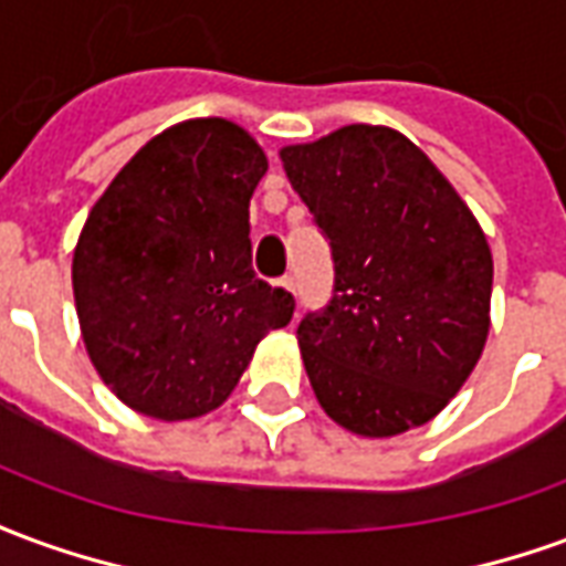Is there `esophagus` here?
<instances>
[{
	"label": "esophagus",
	"mask_w": 566,
	"mask_h": 566,
	"mask_svg": "<svg viewBox=\"0 0 566 566\" xmlns=\"http://www.w3.org/2000/svg\"><path fill=\"white\" fill-rule=\"evenodd\" d=\"M279 284H282L287 294H294V279H291V275H284V279Z\"/></svg>",
	"instance_id": "esophagus-1"
}]
</instances>
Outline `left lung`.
<instances>
[{"instance_id": "obj_1", "label": "left lung", "mask_w": 566, "mask_h": 566, "mask_svg": "<svg viewBox=\"0 0 566 566\" xmlns=\"http://www.w3.org/2000/svg\"><path fill=\"white\" fill-rule=\"evenodd\" d=\"M333 248V296L296 327L321 409L357 437L437 418L482 357L491 248L424 150L352 124L279 150Z\"/></svg>"}]
</instances>
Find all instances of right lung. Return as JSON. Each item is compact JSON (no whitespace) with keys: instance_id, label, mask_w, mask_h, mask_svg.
Returning <instances> with one entry per match:
<instances>
[{"instance_id":"right-lung-1","label":"right lung","mask_w":566,"mask_h":566,"mask_svg":"<svg viewBox=\"0 0 566 566\" xmlns=\"http://www.w3.org/2000/svg\"><path fill=\"white\" fill-rule=\"evenodd\" d=\"M266 154L233 120L163 129L105 187L72 258L81 336L129 409L187 421L233 394L294 296L251 270L248 202Z\"/></svg>"}]
</instances>
